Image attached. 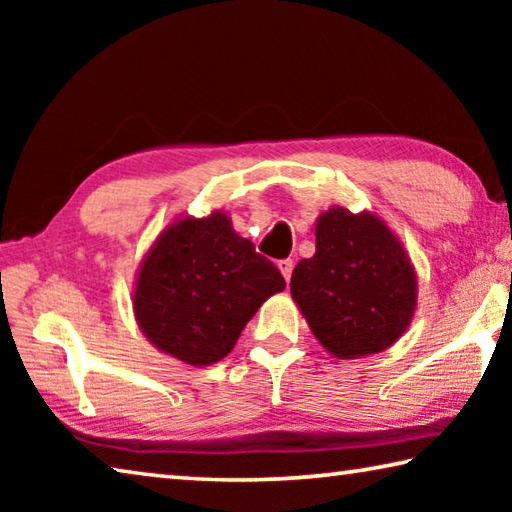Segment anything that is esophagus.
<instances>
[{"mask_svg":"<svg viewBox=\"0 0 512 512\" xmlns=\"http://www.w3.org/2000/svg\"><path fill=\"white\" fill-rule=\"evenodd\" d=\"M277 268H280L282 271V275H284V280H291V273H293V259H280V262H277Z\"/></svg>","mask_w":512,"mask_h":512,"instance_id":"esophagus-1","label":"esophagus"}]
</instances>
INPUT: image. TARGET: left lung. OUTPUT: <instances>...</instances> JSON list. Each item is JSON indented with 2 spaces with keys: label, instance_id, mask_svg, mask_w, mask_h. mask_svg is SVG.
Listing matches in <instances>:
<instances>
[{
  "label": "left lung",
  "instance_id": "obj_1",
  "mask_svg": "<svg viewBox=\"0 0 512 512\" xmlns=\"http://www.w3.org/2000/svg\"><path fill=\"white\" fill-rule=\"evenodd\" d=\"M291 296L334 357L354 359L400 339L415 309V273L400 241L372 214L332 207L316 255L293 268Z\"/></svg>",
  "mask_w": 512,
  "mask_h": 512
}]
</instances>
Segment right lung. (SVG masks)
<instances>
[{
  "mask_svg": "<svg viewBox=\"0 0 512 512\" xmlns=\"http://www.w3.org/2000/svg\"><path fill=\"white\" fill-rule=\"evenodd\" d=\"M284 287L280 268L216 212L164 230L144 259L133 307L155 348L207 366L235 348L259 305Z\"/></svg>",
  "mask_w": 512,
  "mask_h": 512,
  "instance_id": "obj_1",
  "label": "right lung"
}]
</instances>
